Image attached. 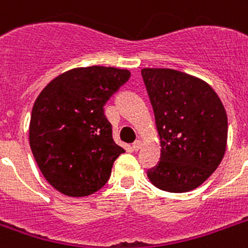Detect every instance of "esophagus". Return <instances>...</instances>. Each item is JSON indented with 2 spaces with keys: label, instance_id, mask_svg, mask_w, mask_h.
Returning a JSON list of instances; mask_svg holds the SVG:
<instances>
[{
  "label": "esophagus",
  "instance_id": "1",
  "mask_svg": "<svg viewBox=\"0 0 248 248\" xmlns=\"http://www.w3.org/2000/svg\"><path fill=\"white\" fill-rule=\"evenodd\" d=\"M141 148V141L140 140H137L134 144H132V149L134 151H139Z\"/></svg>",
  "mask_w": 248,
  "mask_h": 248
}]
</instances>
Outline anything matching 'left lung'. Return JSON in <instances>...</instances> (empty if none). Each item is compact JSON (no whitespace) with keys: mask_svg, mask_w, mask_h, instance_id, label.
Wrapping results in <instances>:
<instances>
[{"mask_svg":"<svg viewBox=\"0 0 248 248\" xmlns=\"http://www.w3.org/2000/svg\"><path fill=\"white\" fill-rule=\"evenodd\" d=\"M152 104L161 157L147 171L154 186L187 192L220 165L228 140V117L208 83L173 69H143Z\"/></svg>","mask_w":248,"mask_h":248,"instance_id":"left-lung-1","label":"left lung"}]
</instances>
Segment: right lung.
Listing matches in <instances>:
<instances>
[{"label":"right lung","mask_w":248,"mask_h":248,"mask_svg":"<svg viewBox=\"0 0 248 248\" xmlns=\"http://www.w3.org/2000/svg\"><path fill=\"white\" fill-rule=\"evenodd\" d=\"M126 69L77 67L54 78L37 96L30 145L44 178L63 195L88 196L108 182L116 144L104 105L130 78Z\"/></svg>","instance_id":"add662e5"}]
</instances>
